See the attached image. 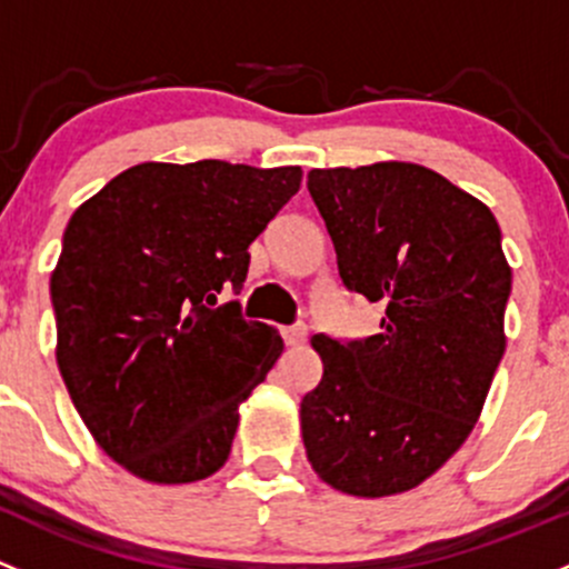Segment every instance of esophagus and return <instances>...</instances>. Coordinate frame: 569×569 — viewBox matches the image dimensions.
I'll return each instance as SVG.
<instances>
[{
	"label": "esophagus",
	"mask_w": 569,
	"mask_h": 569,
	"mask_svg": "<svg viewBox=\"0 0 569 569\" xmlns=\"http://www.w3.org/2000/svg\"><path fill=\"white\" fill-rule=\"evenodd\" d=\"M280 335H283L286 346H302L305 338H308V330H305L302 325H297V327H283Z\"/></svg>",
	"instance_id": "obj_1"
}]
</instances>
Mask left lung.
<instances>
[{
  "label": "left lung",
  "mask_w": 569,
  "mask_h": 569,
  "mask_svg": "<svg viewBox=\"0 0 569 569\" xmlns=\"http://www.w3.org/2000/svg\"><path fill=\"white\" fill-rule=\"evenodd\" d=\"M346 289L385 302L381 332L313 335L325 373L300 403L310 466L360 499L403 493L458 452L505 355L512 269L493 212L417 163L313 169Z\"/></svg>",
  "instance_id": "1"
}]
</instances>
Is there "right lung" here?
<instances>
[{
    "instance_id": "1",
    "label": "right lung",
    "mask_w": 569,
    "mask_h": 569,
    "mask_svg": "<svg viewBox=\"0 0 569 569\" xmlns=\"http://www.w3.org/2000/svg\"><path fill=\"white\" fill-rule=\"evenodd\" d=\"M300 166L139 163L76 209L51 272L57 365L111 460L154 486L212 477L239 406L283 351L244 321L248 244L300 190Z\"/></svg>"
}]
</instances>
